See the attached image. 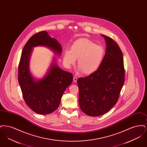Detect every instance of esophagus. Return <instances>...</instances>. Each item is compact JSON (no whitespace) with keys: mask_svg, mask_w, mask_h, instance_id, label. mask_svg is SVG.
Here are the masks:
<instances>
[{"mask_svg":"<svg viewBox=\"0 0 147 147\" xmlns=\"http://www.w3.org/2000/svg\"><path fill=\"white\" fill-rule=\"evenodd\" d=\"M77 79H78V77L76 76H74L73 77V81L74 82H77Z\"/></svg>","mask_w":147,"mask_h":147,"instance_id":"obj_1","label":"esophagus"}]
</instances>
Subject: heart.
Segmentation results:
<instances>
[{
    "instance_id": "1",
    "label": "heart",
    "mask_w": 147,
    "mask_h": 147,
    "mask_svg": "<svg viewBox=\"0 0 147 147\" xmlns=\"http://www.w3.org/2000/svg\"><path fill=\"white\" fill-rule=\"evenodd\" d=\"M104 48L87 38H80L73 43L71 49H66L63 56L65 65L70 68L78 59L79 69L90 74L100 67L105 57Z\"/></svg>"
}]
</instances>
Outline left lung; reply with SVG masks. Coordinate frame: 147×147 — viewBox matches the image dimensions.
I'll list each match as a JSON object with an SVG mask.
<instances>
[{"instance_id":"left-lung-1","label":"left lung","mask_w":147,"mask_h":147,"mask_svg":"<svg viewBox=\"0 0 147 147\" xmlns=\"http://www.w3.org/2000/svg\"><path fill=\"white\" fill-rule=\"evenodd\" d=\"M101 36L106 45L102 64L88 77L77 80L80 109L86 115L93 117L105 114L115 105L125 82L122 51L111 38Z\"/></svg>"}]
</instances>
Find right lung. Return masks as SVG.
<instances>
[{"mask_svg": "<svg viewBox=\"0 0 147 147\" xmlns=\"http://www.w3.org/2000/svg\"><path fill=\"white\" fill-rule=\"evenodd\" d=\"M44 46L60 56L61 45L57 40L41 31L34 35L24 47L19 64L18 81L23 98L28 107L34 112L47 115L58 107L63 93L73 81V74L60 68L53 57L46 75L41 79L33 76L30 69V61L33 49Z\"/></svg>", "mask_w": 147, "mask_h": 147, "instance_id": "1", "label": "right lung"}]
</instances>
